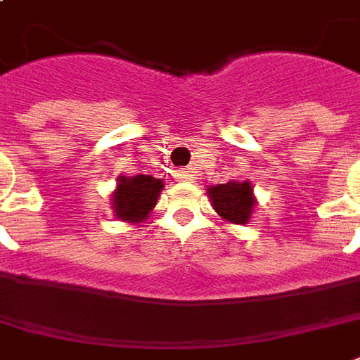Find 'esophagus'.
<instances>
[{"mask_svg": "<svg viewBox=\"0 0 360 360\" xmlns=\"http://www.w3.org/2000/svg\"><path fill=\"white\" fill-rule=\"evenodd\" d=\"M177 179H181V181H191V179H192L191 172H186V169H179V174H177Z\"/></svg>", "mask_w": 360, "mask_h": 360, "instance_id": "34e87169", "label": "esophagus"}]
</instances>
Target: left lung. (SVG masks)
Masks as SVG:
<instances>
[{
    "instance_id": "obj_1",
    "label": "left lung",
    "mask_w": 360,
    "mask_h": 360,
    "mask_svg": "<svg viewBox=\"0 0 360 360\" xmlns=\"http://www.w3.org/2000/svg\"><path fill=\"white\" fill-rule=\"evenodd\" d=\"M209 196L213 200L214 211L222 219L230 220L233 224H246L250 219L252 209L256 205L252 196V185L248 181L245 183H226L207 188Z\"/></svg>"
}]
</instances>
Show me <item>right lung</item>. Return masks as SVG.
<instances>
[{"instance_id": "obj_1", "label": "right lung", "mask_w": 360, "mask_h": 360, "mask_svg": "<svg viewBox=\"0 0 360 360\" xmlns=\"http://www.w3.org/2000/svg\"><path fill=\"white\" fill-rule=\"evenodd\" d=\"M160 191H162V181L155 179L151 175L121 177L112 203L115 217L127 222H140L157 205Z\"/></svg>"}]
</instances>
